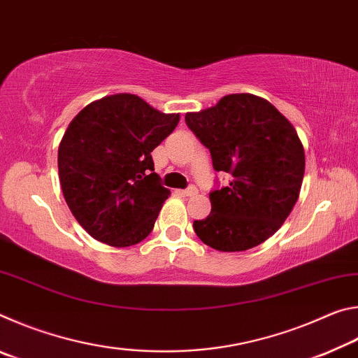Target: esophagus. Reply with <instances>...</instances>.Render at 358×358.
I'll list each match as a JSON object with an SVG mask.
<instances>
[{"label":"esophagus","mask_w":358,"mask_h":358,"mask_svg":"<svg viewBox=\"0 0 358 358\" xmlns=\"http://www.w3.org/2000/svg\"><path fill=\"white\" fill-rule=\"evenodd\" d=\"M178 192L185 197H192V196H196V194H197V189H196V186H189L187 189H181Z\"/></svg>","instance_id":"34e87169"}]
</instances>
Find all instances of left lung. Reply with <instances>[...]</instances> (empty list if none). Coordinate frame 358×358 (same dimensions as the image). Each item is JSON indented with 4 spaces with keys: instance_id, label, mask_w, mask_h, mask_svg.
Returning a JSON list of instances; mask_svg holds the SVG:
<instances>
[{
    "instance_id": "1",
    "label": "left lung",
    "mask_w": 358,
    "mask_h": 358,
    "mask_svg": "<svg viewBox=\"0 0 358 358\" xmlns=\"http://www.w3.org/2000/svg\"><path fill=\"white\" fill-rule=\"evenodd\" d=\"M185 120L210 150L215 171L232 177L210 192L211 213L194 221V232L222 252L264 243L292 211L305 173V150L292 123L250 93L224 96Z\"/></svg>"
}]
</instances>
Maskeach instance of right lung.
<instances>
[{"label":"right lung","mask_w":358,"mask_h":358,"mask_svg":"<svg viewBox=\"0 0 358 358\" xmlns=\"http://www.w3.org/2000/svg\"><path fill=\"white\" fill-rule=\"evenodd\" d=\"M178 121L180 113H162L128 93L94 101L71 121L58 147L59 183L94 240L124 248L148 237L171 196L151 151Z\"/></svg>","instance_id":"add662e5"}]
</instances>
